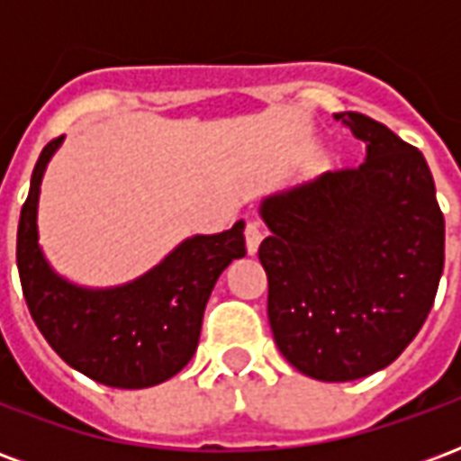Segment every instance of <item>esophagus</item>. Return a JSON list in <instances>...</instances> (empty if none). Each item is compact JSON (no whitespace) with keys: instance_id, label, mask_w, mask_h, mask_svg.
I'll return each instance as SVG.
<instances>
[{"instance_id":"34e87169","label":"esophagus","mask_w":461,"mask_h":461,"mask_svg":"<svg viewBox=\"0 0 461 461\" xmlns=\"http://www.w3.org/2000/svg\"><path fill=\"white\" fill-rule=\"evenodd\" d=\"M244 240H247V251L249 254H257L259 249L261 240H264V227H261L259 221H247V230H244Z\"/></svg>"}]
</instances>
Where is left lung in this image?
Here are the masks:
<instances>
[{
    "label": "left lung",
    "mask_w": 461,
    "mask_h": 461,
    "mask_svg": "<svg viewBox=\"0 0 461 461\" xmlns=\"http://www.w3.org/2000/svg\"><path fill=\"white\" fill-rule=\"evenodd\" d=\"M367 158L261 204L269 326L303 375L346 383L415 339L445 269V217L422 152L363 113H336Z\"/></svg>",
    "instance_id": "obj_1"
}]
</instances>
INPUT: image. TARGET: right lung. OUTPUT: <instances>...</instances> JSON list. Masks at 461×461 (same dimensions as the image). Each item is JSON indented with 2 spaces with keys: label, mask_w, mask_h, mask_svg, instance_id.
Wrapping results in <instances>:
<instances>
[{
  "label": "right lung",
  "mask_w": 461,
  "mask_h": 461,
  "mask_svg": "<svg viewBox=\"0 0 461 461\" xmlns=\"http://www.w3.org/2000/svg\"><path fill=\"white\" fill-rule=\"evenodd\" d=\"M61 138L46 142L16 231V267L32 319L66 363L108 387H150L177 375L200 340L202 316L220 274L247 254L244 221L182 241L167 259L128 286L78 289L49 269L36 244V202L46 162Z\"/></svg>",
  "instance_id": "add662e5"
}]
</instances>
